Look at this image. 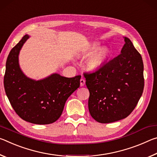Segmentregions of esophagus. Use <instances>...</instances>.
Listing matches in <instances>:
<instances>
[{"label": "esophagus", "instance_id": "esophagus-1", "mask_svg": "<svg viewBox=\"0 0 157 157\" xmlns=\"http://www.w3.org/2000/svg\"><path fill=\"white\" fill-rule=\"evenodd\" d=\"M85 83H86V80H85L84 78H81L80 80V86L81 87H83L85 85Z\"/></svg>", "mask_w": 157, "mask_h": 157}]
</instances>
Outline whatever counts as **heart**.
Masks as SVG:
<instances>
[{
  "label": "heart",
  "mask_w": 157,
  "mask_h": 157,
  "mask_svg": "<svg viewBox=\"0 0 157 157\" xmlns=\"http://www.w3.org/2000/svg\"><path fill=\"white\" fill-rule=\"evenodd\" d=\"M100 47V44L92 43L85 50V53H92L87 58L86 66L88 70L96 71L101 67L109 60L111 55V51L107 47Z\"/></svg>",
  "instance_id": "b5f03b06"
}]
</instances>
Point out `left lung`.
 Returning a JSON list of instances; mask_svg holds the SVG:
<instances>
[{
    "instance_id": "left-lung-1",
    "label": "left lung",
    "mask_w": 157,
    "mask_h": 157,
    "mask_svg": "<svg viewBox=\"0 0 157 157\" xmlns=\"http://www.w3.org/2000/svg\"><path fill=\"white\" fill-rule=\"evenodd\" d=\"M117 57L84 74L90 92L88 109L100 123L124 119L136 106L144 88L142 57L129 38Z\"/></svg>"
}]
</instances>
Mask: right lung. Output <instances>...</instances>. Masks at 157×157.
Returning <instances> with one entry per match:
<instances>
[{
	"label": "right lung",
	"mask_w": 157,
	"mask_h": 157,
	"mask_svg": "<svg viewBox=\"0 0 157 157\" xmlns=\"http://www.w3.org/2000/svg\"><path fill=\"white\" fill-rule=\"evenodd\" d=\"M30 35H25L10 51L6 61L4 87L15 112L25 121L36 124L56 122L69 97L80 86L81 76L67 78L58 73L35 80L19 65L20 51Z\"/></svg>",
	"instance_id": "1"
}]
</instances>
